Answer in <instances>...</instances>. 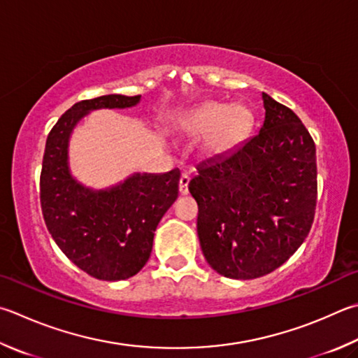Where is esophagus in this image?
Wrapping results in <instances>:
<instances>
[{
  "instance_id": "1",
  "label": "esophagus",
  "mask_w": 358,
  "mask_h": 358,
  "mask_svg": "<svg viewBox=\"0 0 358 358\" xmlns=\"http://www.w3.org/2000/svg\"><path fill=\"white\" fill-rule=\"evenodd\" d=\"M187 186H189V177H187L186 173H183L180 177V185H178V189H180L181 196H186V194L189 192V189H187Z\"/></svg>"
}]
</instances>
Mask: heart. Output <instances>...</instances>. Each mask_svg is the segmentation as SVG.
I'll return each instance as SVG.
<instances>
[{
    "mask_svg": "<svg viewBox=\"0 0 358 358\" xmlns=\"http://www.w3.org/2000/svg\"><path fill=\"white\" fill-rule=\"evenodd\" d=\"M250 127V113L241 105L227 108L222 103L206 101L185 115L181 129L191 138H199L201 158L217 159L231 152Z\"/></svg>",
    "mask_w": 358,
    "mask_h": 358,
    "instance_id": "heart-1",
    "label": "heart"
}]
</instances>
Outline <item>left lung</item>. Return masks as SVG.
<instances>
[{"instance_id":"obj_1","label":"left lung","mask_w":358,"mask_h":358,"mask_svg":"<svg viewBox=\"0 0 358 358\" xmlns=\"http://www.w3.org/2000/svg\"><path fill=\"white\" fill-rule=\"evenodd\" d=\"M258 134L201 162L189 181L203 257L217 274L250 280L282 266L307 238L316 210V147L289 108L262 94Z\"/></svg>"}]
</instances>
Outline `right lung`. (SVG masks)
Listing matches in <instances>:
<instances>
[{
    "label": "right lung",
    "instance_id": "add662e5",
    "mask_svg": "<svg viewBox=\"0 0 358 358\" xmlns=\"http://www.w3.org/2000/svg\"><path fill=\"white\" fill-rule=\"evenodd\" d=\"M141 95H103L75 103L51 129L41 173V205L55 243L78 268L99 280L138 274L148 262L155 231L178 197L180 171L134 172L113 186L94 189L70 169L69 145L75 127L96 109H127Z\"/></svg>",
    "mask_w": 358,
    "mask_h": 358
}]
</instances>
